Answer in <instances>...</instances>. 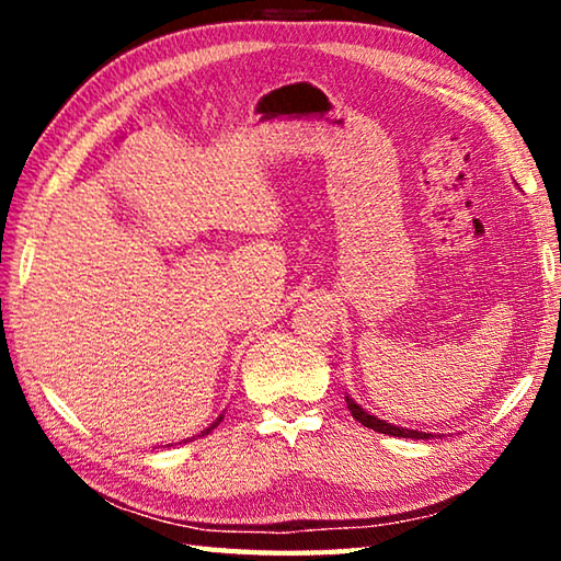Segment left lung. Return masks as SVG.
I'll return each instance as SVG.
<instances>
[{
  "instance_id": "8db88e82",
  "label": "left lung",
  "mask_w": 561,
  "mask_h": 561,
  "mask_svg": "<svg viewBox=\"0 0 561 561\" xmlns=\"http://www.w3.org/2000/svg\"><path fill=\"white\" fill-rule=\"evenodd\" d=\"M346 405H348L351 415H354L360 425H366V428H371V431H376V433L396 435V438H415V440H428V438H433V433L408 431V428H401V425H393V423L381 421V417H376V415H371L368 411H364V408H360L351 396H346ZM438 438H440V435H438Z\"/></svg>"
}]
</instances>
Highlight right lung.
Listing matches in <instances>:
<instances>
[{"label":"right lung","instance_id":"right-lung-1","mask_svg":"<svg viewBox=\"0 0 561 561\" xmlns=\"http://www.w3.org/2000/svg\"><path fill=\"white\" fill-rule=\"evenodd\" d=\"M220 421H222V415L220 417H217V421L215 423H210V425H207V428L205 431H201V435H197V438H203V435H207V433H213L215 428H217V425H220ZM195 440V438H193ZM187 443V440H185Z\"/></svg>","mask_w":561,"mask_h":561}]
</instances>
